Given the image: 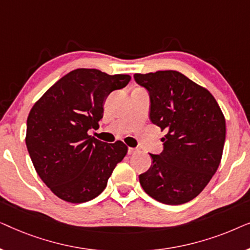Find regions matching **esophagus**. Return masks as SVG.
<instances>
[{
	"mask_svg": "<svg viewBox=\"0 0 250 250\" xmlns=\"http://www.w3.org/2000/svg\"><path fill=\"white\" fill-rule=\"evenodd\" d=\"M136 151H138V149H134V148H128V151H127V153H128V155H133V153H135Z\"/></svg>",
	"mask_w": 250,
	"mask_h": 250,
	"instance_id": "1",
	"label": "esophagus"
}]
</instances>
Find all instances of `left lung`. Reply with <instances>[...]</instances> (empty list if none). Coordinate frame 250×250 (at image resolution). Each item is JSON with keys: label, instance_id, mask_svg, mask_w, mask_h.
<instances>
[{"label": "left lung", "instance_id": "left-lung-1", "mask_svg": "<svg viewBox=\"0 0 250 250\" xmlns=\"http://www.w3.org/2000/svg\"><path fill=\"white\" fill-rule=\"evenodd\" d=\"M149 93V117L166 132L164 150L139 176L143 190L166 205L196 198L220 166L225 142V118L206 88L175 70L135 74Z\"/></svg>", "mask_w": 250, "mask_h": 250}]
</instances>
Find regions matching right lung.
I'll return each instance as SVG.
<instances>
[{"label": "right lung", "mask_w": 250, "mask_h": 250, "mask_svg": "<svg viewBox=\"0 0 250 250\" xmlns=\"http://www.w3.org/2000/svg\"><path fill=\"white\" fill-rule=\"evenodd\" d=\"M129 81V75L80 68L60 78L33 105L27 149L41 180L60 199L73 204L94 199L127 153L122 141L105 143L87 132L104 117L108 95Z\"/></svg>", "instance_id": "add662e5"}]
</instances>
